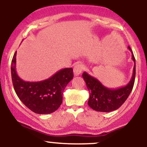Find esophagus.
Wrapping results in <instances>:
<instances>
[{
  "label": "esophagus",
  "mask_w": 147,
  "mask_h": 147,
  "mask_svg": "<svg viewBox=\"0 0 147 147\" xmlns=\"http://www.w3.org/2000/svg\"><path fill=\"white\" fill-rule=\"evenodd\" d=\"M84 65H82L81 63H77L74 66V68H73V72L74 74L75 75H79L82 73V71L84 70Z\"/></svg>",
  "instance_id": "esophagus-1"
}]
</instances>
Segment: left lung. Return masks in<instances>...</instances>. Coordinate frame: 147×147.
<instances>
[{
  "instance_id": "8db88e82",
  "label": "left lung",
  "mask_w": 147,
  "mask_h": 147,
  "mask_svg": "<svg viewBox=\"0 0 147 147\" xmlns=\"http://www.w3.org/2000/svg\"><path fill=\"white\" fill-rule=\"evenodd\" d=\"M128 49L132 53V59L134 61L133 73L131 80L126 86L112 89L103 86L100 82L91 76L86 72L82 74L84 80L89 91L88 105L93 110L98 112H109L119 109L131 93L135 79V59L130 47Z\"/></svg>"
}]
</instances>
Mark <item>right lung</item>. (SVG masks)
Returning <instances> with one entry per match:
<instances>
[{"mask_svg": "<svg viewBox=\"0 0 147 147\" xmlns=\"http://www.w3.org/2000/svg\"><path fill=\"white\" fill-rule=\"evenodd\" d=\"M16 56L17 51L11 63V75L14 91L20 100L36 114H47L55 112L63 102L65 86L73 78L72 67L60 70L43 81L26 82L16 72Z\"/></svg>", "mask_w": 147, "mask_h": 147, "instance_id": "add662e5", "label": "right lung"}]
</instances>
